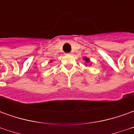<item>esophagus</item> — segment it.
<instances>
[{
    "label": "esophagus",
    "instance_id": "obj_1",
    "mask_svg": "<svg viewBox=\"0 0 134 134\" xmlns=\"http://www.w3.org/2000/svg\"><path fill=\"white\" fill-rule=\"evenodd\" d=\"M71 54V53H70V54Z\"/></svg>",
    "mask_w": 134,
    "mask_h": 134
}]
</instances>
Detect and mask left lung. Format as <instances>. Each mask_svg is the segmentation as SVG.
<instances>
[{
	"label": "left lung",
	"instance_id": "left-lung-1",
	"mask_svg": "<svg viewBox=\"0 0 134 134\" xmlns=\"http://www.w3.org/2000/svg\"><path fill=\"white\" fill-rule=\"evenodd\" d=\"M83 60H85V62L87 63L86 64V65L85 66H87V64H90V65H91V63H90V59L89 58H87V57H83Z\"/></svg>",
	"mask_w": 134,
	"mask_h": 134
}]
</instances>
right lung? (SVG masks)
Returning <instances> with one entry per match:
<instances>
[{"label":"right lung","instance_id":"right-lung-1","mask_svg":"<svg viewBox=\"0 0 134 134\" xmlns=\"http://www.w3.org/2000/svg\"><path fill=\"white\" fill-rule=\"evenodd\" d=\"M49 62H50V63H52V60H50Z\"/></svg>","mask_w":134,"mask_h":134}]
</instances>
